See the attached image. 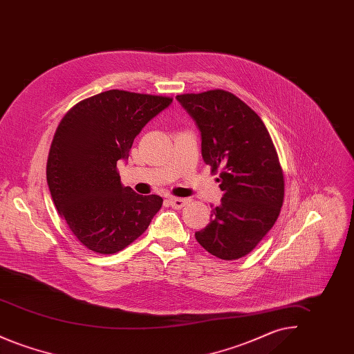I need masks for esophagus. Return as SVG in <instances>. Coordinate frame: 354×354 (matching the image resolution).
Here are the masks:
<instances>
[{"label":"esophagus","instance_id":"esophagus-1","mask_svg":"<svg viewBox=\"0 0 354 354\" xmlns=\"http://www.w3.org/2000/svg\"><path fill=\"white\" fill-rule=\"evenodd\" d=\"M169 202L171 204V207L179 209V208H183L189 201L188 199H183V198H169Z\"/></svg>","mask_w":354,"mask_h":354}]
</instances>
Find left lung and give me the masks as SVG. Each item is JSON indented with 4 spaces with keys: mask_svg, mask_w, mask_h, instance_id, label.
Returning a JSON list of instances; mask_svg holds the SVG:
<instances>
[{
    "mask_svg": "<svg viewBox=\"0 0 354 354\" xmlns=\"http://www.w3.org/2000/svg\"><path fill=\"white\" fill-rule=\"evenodd\" d=\"M202 134V156L218 174L223 198L195 234L207 252L236 260L268 234L284 202V175L261 118L232 93L215 88L176 95Z\"/></svg>",
    "mask_w": 354,
    "mask_h": 354,
    "instance_id": "8db88e82",
    "label": "left lung"
}]
</instances>
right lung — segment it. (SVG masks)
Returning a JSON list of instances; mask_svg holds the SVG:
<instances>
[{
	"mask_svg": "<svg viewBox=\"0 0 354 354\" xmlns=\"http://www.w3.org/2000/svg\"><path fill=\"white\" fill-rule=\"evenodd\" d=\"M171 97L103 91L74 104L51 142L46 179L51 199L87 250L111 254L142 235L160 209L158 195H138L120 183L117 162Z\"/></svg>",
	"mask_w": 354,
	"mask_h": 354,
	"instance_id": "add662e5",
	"label": "right lung"
}]
</instances>
